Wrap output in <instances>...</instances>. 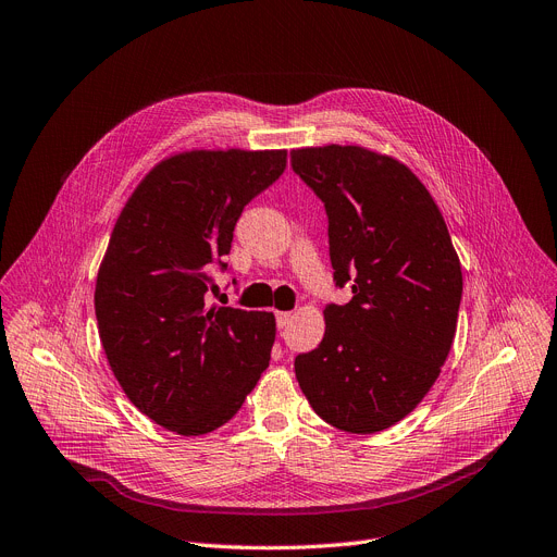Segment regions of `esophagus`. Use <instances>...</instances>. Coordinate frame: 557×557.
I'll use <instances>...</instances> for the list:
<instances>
[{"instance_id":"obj_1","label":"esophagus","mask_w":557,"mask_h":557,"mask_svg":"<svg viewBox=\"0 0 557 557\" xmlns=\"http://www.w3.org/2000/svg\"><path fill=\"white\" fill-rule=\"evenodd\" d=\"M275 319H277V327L282 330V327H286L288 323H292L294 317H292V311H277Z\"/></svg>"}]
</instances>
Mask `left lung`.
Segmentation results:
<instances>
[{
  "mask_svg": "<svg viewBox=\"0 0 557 557\" xmlns=\"http://www.w3.org/2000/svg\"><path fill=\"white\" fill-rule=\"evenodd\" d=\"M294 173L327 213L336 286L317 350L296 357L302 394L323 421L373 434L405 419L450 352L462 265L428 188L394 157L359 145L292 152Z\"/></svg>",
  "mask_w": 557,
  "mask_h": 557,
  "instance_id": "left-lung-1",
  "label": "left lung"
}]
</instances>
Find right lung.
Here are the masks:
<instances>
[{"label":"right lung","mask_w":557,"mask_h":557,"mask_svg":"<svg viewBox=\"0 0 557 557\" xmlns=\"http://www.w3.org/2000/svg\"><path fill=\"white\" fill-rule=\"evenodd\" d=\"M284 168L286 150L168 157L111 232L95 282L104 355L140 412L184 437L225 425L271 361L273 313L207 307V294L240 211Z\"/></svg>","instance_id":"obj_1"}]
</instances>
